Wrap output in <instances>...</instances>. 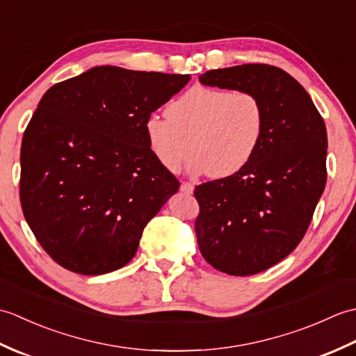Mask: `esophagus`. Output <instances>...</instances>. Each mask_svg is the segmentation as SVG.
Returning <instances> with one entry per match:
<instances>
[{
	"label": "esophagus",
	"instance_id": "1",
	"mask_svg": "<svg viewBox=\"0 0 356 356\" xmlns=\"http://www.w3.org/2000/svg\"><path fill=\"white\" fill-rule=\"evenodd\" d=\"M180 191L185 193V194H193L194 185L190 184V182H182V185H180Z\"/></svg>",
	"mask_w": 356,
	"mask_h": 356
}]
</instances>
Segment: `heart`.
Here are the masks:
<instances>
[{
  "mask_svg": "<svg viewBox=\"0 0 356 356\" xmlns=\"http://www.w3.org/2000/svg\"><path fill=\"white\" fill-rule=\"evenodd\" d=\"M263 127L264 111L252 93L194 86L168 104L165 118L149 116L145 133L166 170L177 171L193 148V172L229 177L254 157Z\"/></svg>",
  "mask_w": 356,
  "mask_h": 356,
  "instance_id": "b5f03b06",
  "label": "heart"
}]
</instances>
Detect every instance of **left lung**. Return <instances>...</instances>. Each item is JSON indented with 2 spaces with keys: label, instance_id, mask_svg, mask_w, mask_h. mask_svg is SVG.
<instances>
[{
  "label": "left lung",
  "instance_id": "1",
  "mask_svg": "<svg viewBox=\"0 0 356 356\" xmlns=\"http://www.w3.org/2000/svg\"><path fill=\"white\" fill-rule=\"evenodd\" d=\"M203 86L243 90L260 101V145L243 170L197 185L199 249L229 275H254L289 255L326 186L327 133L311 96L289 73L243 64L200 74Z\"/></svg>",
  "mask_w": 356,
  "mask_h": 356
}]
</instances>
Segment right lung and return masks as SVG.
I'll list each match as a JSON object with an SVG mask.
<instances>
[{"mask_svg": "<svg viewBox=\"0 0 356 356\" xmlns=\"http://www.w3.org/2000/svg\"><path fill=\"white\" fill-rule=\"evenodd\" d=\"M190 74L102 65L50 87L21 143L22 214L59 266L101 275L125 266L180 182L145 133Z\"/></svg>", "mask_w": 356, "mask_h": 356, "instance_id": "obj_1", "label": "right lung"}]
</instances>
